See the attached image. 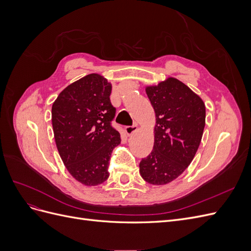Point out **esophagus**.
<instances>
[{
  "label": "esophagus",
  "mask_w": 251,
  "mask_h": 251,
  "mask_svg": "<svg viewBox=\"0 0 251 251\" xmlns=\"http://www.w3.org/2000/svg\"><path fill=\"white\" fill-rule=\"evenodd\" d=\"M137 128H138L137 125L127 126H126L125 131H126V135H127V136H131V135H133V134H134L136 131H137Z\"/></svg>",
  "instance_id": "obj_1"
}]
</instances>
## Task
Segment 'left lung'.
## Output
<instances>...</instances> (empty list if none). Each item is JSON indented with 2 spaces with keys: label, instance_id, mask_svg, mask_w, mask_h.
Returning <instances> with one entry per match:
<instances>
[{
  "label": "left lung",
  "instance_id": "left-lung-1",
  "mask_svg": "<svg viewBox=\"0 0 251 251\" xmlns=\"http://www.w3.org/2000/svg\"><path fill=\"white\" fill-rule=\"evenodd\" d=\"M146 91L156 114L155 142L139 172L149 183L163 185L178 178L194 159L205 126V104L174 77Z\"/></svg>",
  "mask_w": 251,
  "mask_h": 251
}]
</instances>
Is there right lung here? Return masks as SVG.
<instances>
[{"mask_svg":"<svg viewBox=\"0 0 251 251\" xmlns=\"http://www.w3.org/2000/svg\"><path fill=\"white\" fill-rule=\"evenodd\" d=\"M111 83L92 73L64 89L52 105V126L60 158L80 183L94 186L109 177L108 166L120 134L112 126L116 109Z\"/></svg>","mask_w":251,"mask_h":251,"instance_id":"right-lung-1","label":"right lung"}]
</instances>
